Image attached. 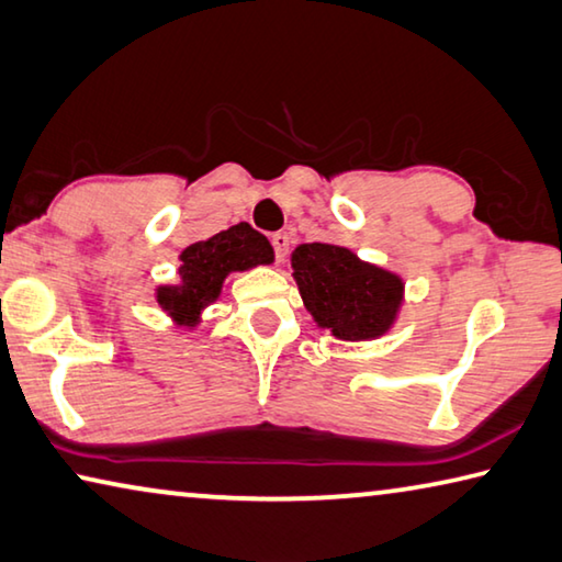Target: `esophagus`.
Wrapping results in <instances>:
<instances>
[{"label": "esophagus", "mask_w": 562, "mask_h": 562, "mask_svg": "<svg viewBox=\"0 0 562 562\" xmlns=\"http://www.w3.org/2000/svg\"><path fill=\"white\" fill-rule=\"evenodd\" d=\"M270 243L274 247V257H278V262H282L284 255H288V249H290V235L288 233H274Z\"/></svg>", "instance_id": "obj_1"}]
</instances>
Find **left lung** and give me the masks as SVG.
Here are the masks:
<instances>
[{
	"label": "left lung",
	"mask_w": 562,
	"mask_h": 562,
	"mask_svg": "<svg viewBox=\"0 0 562 562\" xmlns=\"http://www.w3.org/2000/svg\"><path fill=\"white\" fill-rule=\"evenodd\" d=\"M292 278L315 323L337 340H378L395 325L405 282L352 249L310 243L292 252Z\"/></svg>",
	"instance_id": "1"
}]
</instances>
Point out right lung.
Here are the masks:
<instances>
[{"mask_svg": "<svg viewBox=\"0 0 562 562\" xmlns=\"http://www.w3.org/2000/svg\"><path fill=\"white\" fill-rule=\"evenodd\" d=\"M274 260L267 237L239 222L229 229L194 243L180 255V282L157 288V305L180 327H198L202 310L220 297L229 272H245Z\"/></svg>", "mask_w": 562, "mask_h": 562, "instance_id": "obj_1", "label": "right lung"}]
</instances>
